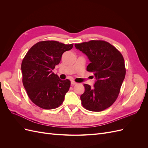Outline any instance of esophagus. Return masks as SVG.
I'll return each mask as SVG.
<instances>
[{
    "label": "esophagus",
    "mask_w": 148,
    "mask_h": 148,
    "mask_svg": "<svg viewBox=\"0 0 148 148\" xmlns=\"http://www.w3.org/2000/svg\"><path fill=\"white\" fill-rule=\"evenodd\" d=\"M77 84V83L75 82L74 81H71V85H75V84Z\"/></svg>",
    "instance_id": "1"
}]
</instances>
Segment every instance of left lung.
Here are the masks:
<instances>
[{"instance_id":"8db88e82","label":"left lung","mask_w":148,"mask_h":148,"mask_svg":"<svg viewBox=\"0 0 148 148\" xmlns=\"http://www.w3.org/2000/svg\"><path fill=\"white\" fill-rule=\"evenodd\" d=\"M76 49L86 55L90 63L86 70L96 79L93 87L84 84L85 91L80 96L87 110L100 112L114 104L120 92L126 70L121 53L104 41H90L75 44Z\"/></svg>"}]
</instances>
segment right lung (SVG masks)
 <instances>
[{
  "mask_svg": "<svg viewBox=\"0 0 148 148\" xmlns=\"http://www.w3.org/2000/svg\"><path fill=\"white\" fill-rule=\"evenodd\" d=\"M73 44L55 41L36 43L26 53L21 63L23 84L29 99L44 109H53L63 102L70 86V80H62L52 70L65 51Z\"/></svg>",
  "mask_w": 148,
  "mask_h": 148,
  "instance_id": "1",
  "label": "right lung"
}]
</instances>
